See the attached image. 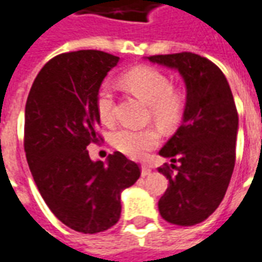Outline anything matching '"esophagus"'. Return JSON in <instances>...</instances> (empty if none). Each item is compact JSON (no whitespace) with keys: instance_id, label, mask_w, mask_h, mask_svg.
<instances>
[{"instance_id":"1","label":"esophagus","mask_w":262,"mask_h":262,"mask_svg":"<svg viewBox=\"0 0 262 262\" xmlns=\"http://www.w3.org/2000/svg\"><path fill=\"white\" fill-rule=\"evenodd\" d=\"M151 174V170L148 168V167H146V165H143L142 167V177H147Z\"/></svg>"}]
</instances>
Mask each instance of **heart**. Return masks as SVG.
<instances>
[{
	"instance_id": "b5f03b06",
	"label": "heart",
	"mask_w": 262,
	"mask_h": 262,
	"mask_svg": "<svg viewBox=\"0 0 262 262\" xmlns=\"http://www.w3.org/2000/svg\"><path fill=\"white\" fill-rule=\"evenodd\" d=\"M122 84L147 103L150 115L161 127L170 129L181 119L184 112V98L172 88L170 78L157 69L142 66L127 71L122 77ZM114 94L106 84H103L97 94V114L105 125L114 122ZM161 140L159 129L153 126L144 129L120 127L115 132L111 142L116 150L127 157L136 160L144 159L150 150L159 146Z\"/></svg>"
}]
</instances>
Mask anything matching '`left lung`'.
Segmentation results:
<instances>
[{
	"label": "left lung",
	"instance_id": "1",
	"mask_svg": "<svg viewBox=\"0 0 262 262\" xmlns=\"http://www.w3.org/2000/svg\"><path fill=\"white\" fill-rule=\"evenodd\" d=\"M147 60L177 70L185 82L182 123L160 150L177 172L159 168L170 182L159 210L172 225L193 226L213 213L229 187L238 132L236 103L225 74L199 54H159Z\"/></svg>",
	"mask_w": 262,
	"mask_h": 262
}]
</instances>
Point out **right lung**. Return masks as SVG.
<instances>
[{
	"instance_id": "right-lung-1",
	"label": "right lung",
	"mask_w": 262,
	"mask_h": 262,
	"mask_svg": "<svg viewBox=\"0 0 262 262\" xmlns=\"http://www.w3.org/2000/svg\"><path fill=\"white\" fill-rule=\"evenodd\" d=\"M119 57L99 50L56 56L32 84L25 106V153L39 192L54 216L80 233L111 229L120 217V193L140 177L119 151L92 161L98 142L97 94Z\"/></svg>"
}]
</instances>
